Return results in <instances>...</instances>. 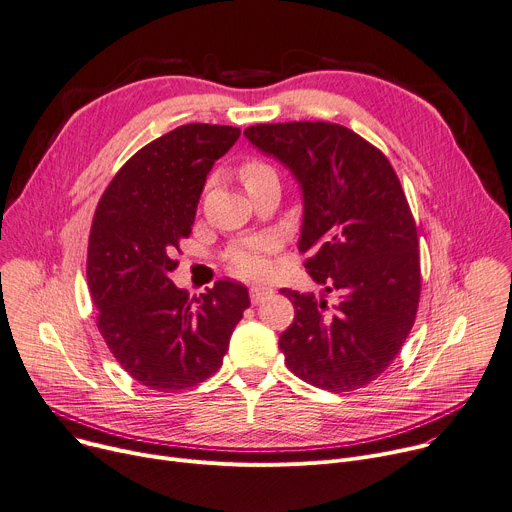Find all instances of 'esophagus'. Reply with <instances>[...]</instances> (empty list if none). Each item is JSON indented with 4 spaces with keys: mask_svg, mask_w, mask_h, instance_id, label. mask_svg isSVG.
<instances>
[{
    "mask_svg": "<svg viewBox=\"0 0 512 512\" xmlns=\"http://www.w3.org/2000/svg\"><path fill=\"white\" fill-rule=\"evenodd\" d=\"M249 292H251V302H253V304H259V302H263L267 296L274 294V290L267 288V286H251Z\"/></svg>",
    "mask_w": 512,
    "mask_h": 512,
    "instance_id": "1",
    "label": "esophagus"
}]
</instances>
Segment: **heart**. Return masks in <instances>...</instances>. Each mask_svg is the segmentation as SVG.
I'll return each mask as SVG.
<instances>
[{"instance_id": "1", "label": "heart", "mask_w": 512, "mask_h": 512, "mask_svg": "<svg viewBox=\"0 0 512 512\" xmlns=\"http://www.w3.org/2000/svg\"><path fill=\"white\" fill-rule=\"evenodd\" d=\"M269 175H276V170L259 158H245L241 166H238V177H241L247 189L255 187L259 181H263ZM271 249H274V241H271L269 236H255V238H249V241L232 245L226 251L228 269L232 274L243 276V278L261 276L269 267Z\"/></svg>"}]
</instances>
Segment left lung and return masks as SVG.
Listing matches in <instances>:
<instances>
[{"label": "left lung", "instance_id": "1", "mask_svg": "<svg viewBox=\"0 0 512 512\" xmlns=\"http://www.w3.org/2000/svg\"><path fill=\"white\" fill-rule=\"evenodd\" d=\"M265 154L292 168L304 193L300 253L309 276L335 292L282 288L294 321L280 335L288 368L325 391L370 385L412 331L422 274L418 228L387 156L352 129L327 121L245 129Z\"/></svg>", "mask_w": 512, "mask_h": 512}]
</instances>
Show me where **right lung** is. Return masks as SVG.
<instances>
[{
  "mask_svg": "<svg viewBox=\"0 0 512 512\" xmlns=\"http://www.w3.org/2000/svg\"><path fill=\"white\" fill-rule=\"evenodd\" d=\"M238 135V127L208 123L168 131L119 168L96 206L86 261L96 327L148 389L170 393L210 379L251 304L232 280L191 298L168 278L210 168Z\"/></svg>",
  "mask_w": 512,
  "mask_h": 512,
  "instance_id": "1",
  "label": "right lung"
}]
</instances>
